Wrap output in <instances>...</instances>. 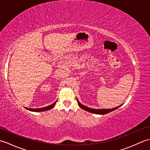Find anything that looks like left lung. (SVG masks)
<instances>
[{"label":"left lung","mask_w":150,"mask_h":150,"mask_svg":"<svg viewBox=\"0 0 150 150\" xmlns=\"http://www.w3.org/2000/svg\"><path fill=\"white\" fill-rule=\"evenodd\" d=\"M77 101L79 107L81 108L82 109H83V110H84L86 111H89V112L95 113V114H100V115H104V114H106V113H110V112H111V111H113L117 109L118 108L120 107L121 106V105H120V106H117V107L112 108V109H104V110L99 109V110H96V109H93V108H90L86 107V106H84V105L81 104L80 103H79V101L78 100L77 98Z\"/></svg>","instance_id":"left-lung-1"}]
</instances>
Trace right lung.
Instances as JSON below:
<instances>
[{
    "label": "right lung",
    "instance_id": "add662e5",
    "mask_svg": "<svg viewBox=\"0 0 150 150\" xmlns=\"http://www.w3.org/2000/svg\"><path fill=\"white\" fill-rule=\"evenodd\" d=\"M57 103V101H55V103H53L52 104L48 106H46V107H44V108H37V109H33V108H26L27 110L31 111H35V112H40V111H47V110H49L50 109H52V108H53V106H55V103Z\"/></svg>",
    "mask_w": 150,
    "mask_h": 150
}]
</instances>
